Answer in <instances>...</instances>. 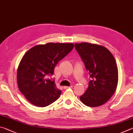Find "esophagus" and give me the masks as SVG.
Listing matches in <instances>:
<instances>
[{
  "mask_svg": "<svg viewBox=\"0 0 133 133\" xmlns=\"http://www.w3.org/2000/svg\"><path fill=\"white\" fill-rule=\"evenodd\" d=\"M73 87V86H70V87H66V86H65V87H64V88L65 89H68V88H72Z\"/></svg>",
  "mask_w": 133,
  "mask_h": 133,
  "instance_id": "esophagus-1",
  "label": "esophagus"
}]
</instances>
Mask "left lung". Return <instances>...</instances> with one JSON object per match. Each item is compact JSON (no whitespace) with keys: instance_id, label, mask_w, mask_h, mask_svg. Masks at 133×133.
<instances>
[{"instance_id":"1","label":"left lung","mask_w":133,"mask_h":133,"mask_svg":"<svg viewBox=\"0 0 133 133\" xmlns=\"http://www.w3.org/2000/svg\"><path fill=\"white\" fill-rule=\"evenodd\" d=\"M76 51L89 72V86L80 100L86 106L98 107L106 103L116 90L118 68L115 58L108 49L98 44H75Z\"/></svg>"}]
</instances>
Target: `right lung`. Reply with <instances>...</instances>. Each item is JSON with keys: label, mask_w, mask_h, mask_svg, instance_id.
<instances>
[{"label": "right lung", "mask_w": 133, "mask_h": 133, "mask_svg": "<svg viewBox=\"0 0 133 133\" xmlns=\"http://www.w3.org/2000/svg\"><path fill=\"white\" fill-rule=\"evenodd\" d=\"M72 43L39 44L28 50L21 59L17 72L18 89L30 103L38 107L47 106L57 101L61 91L52 76L58 62L74 48Z\"/></svg>", "instance_id": "right-lung-1"}]
</instances>
